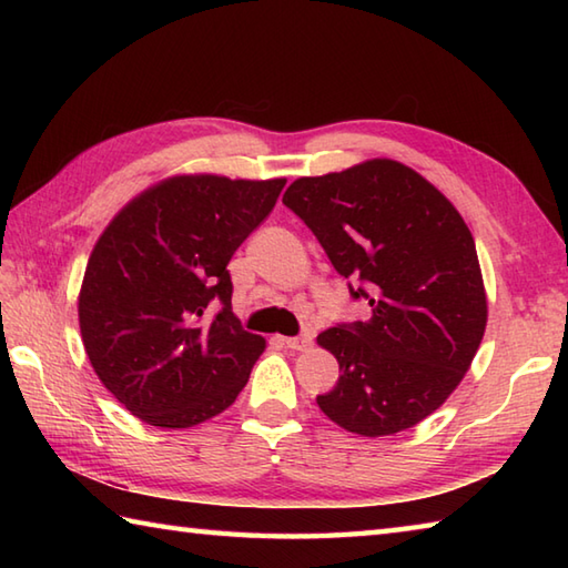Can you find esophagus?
<instances>
[{"instance_id": "esophagus-1", "label": "esophagus", "mask_w": 568, "mask_h": 568, "mask_svg": "<svg viewBox=\"0 0 568 568\" xmlns=\"http://www.w3.org/2000/svg\"><path fill=\"white\" fill-rule=\"evenodd\" d=\"M283 344L287 348H293V352H307L312 346V336H287V339H283Z\"/></svg>"}]
</instances>
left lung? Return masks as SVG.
Segmentation results:
<instances>
[{
	"mask_svg": "<svg viewBox=\"0 0 568 568\" xmlns=\"http://www.w3.org/2000/svg\"><path fill=\"white\" fill-rule=\"evenodd\" d=\"M283 204L317 236L371 320L336 324L317 344L339 381L317 405L361 437H388L432 415L474 361L488 322L478 253L462 214L390 159L297 178Z\"/></svg>",
	"mask_w": 568,
	"mask_h": 568,
	"instance_id": "left-lung-1",
	"label": "left lung"
}]
</instances>
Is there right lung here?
<instances>
[{
  "mask_svg": "<svg viewBox=\"0 0 568 568\" xmlns=\"http://www.w3.org/2000/svg\"><path fill=\"white\" fill-rule=\"evenodd\" d=\"M285 178L175 175L104 229L78 315L104 388L153 427L185 429L236 400L265 339L232 312L226 265L275 207ZM223 307L207 318L212 304Z\"/></svg>",
  "mask_w": 568,
  "mask_h": 568,
  "instance_id": "1",
  "label": "right lung"
}]
</instances>
